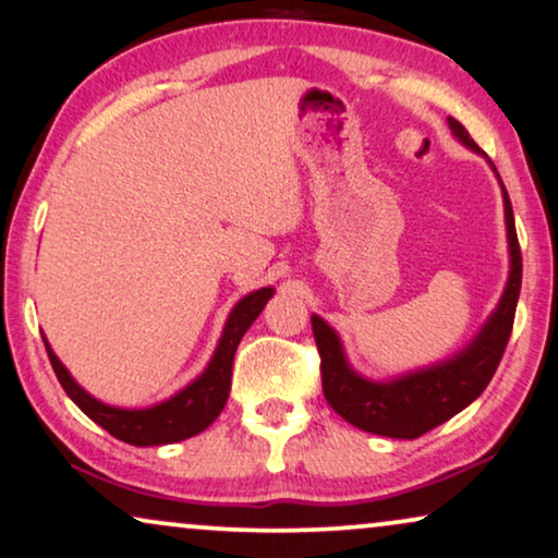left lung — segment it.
Returning a JSON list of instances; mask_svg holds the SVG:
<instances>
[{
  "label": "left lung",
  "instance_id": "obj_1",
  "mask_svg": "<svg viewBox=\"0 0 558 558\" xmlns=\"http://www.w3.org/2000/svg\"><path fill=\"white\" fill-rule=\"evenodd\" d=\"M449 128L464 145L480 153L477 143L464 130V124L449 119ZM502 196L510 240L508 288H505L500 306L485 324V329L480 331V337L454 360L423 369V373L400 377V380L388 385L367 383L347 367L337 333L322 318L311 316L316 349L318 356H322L324 398L352 426L369 430V434L390 436V439H418V436L441 426L444 421H449L451 415L470 405L493 380L505 347H508L512 322H515V306L523 278L521 244H518L515 217H512L510 196L505 185Z\"/></svg>",
  "mask_w": 558,
  "mask_h": 558
}]
</instances>
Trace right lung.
I'll return each mask as SVG.
<instances>
[{
  "instance_id": "obj_1",
  "label": "right lung",
  "mask_w": 558,
  "mask_h": 558,
  "mask_svg": "<svg viewBox=\"0 0 558 558\" xmlns=\"http://www.w3.org/2000/svg\"><path fill=\"white\" fill-rule=\"evenodd\" d=\"M270 295L272 288H263V291L244 295L232 314H229L225 337H221L217 354H214L206 373L196 383H191L189 388L178 392L175 398H170L155 408H145V411H122V408H111L94 400L88 392H84L73 383L69 369L58 362L53 349L46 341L50 365H53L58 383L63 385V390L69 392L73 403L94 423H99L104 430H109L114 439L132 444V447H158V444L191 439V436L202 434L206 426H211L214 418L221 413V408L227 405L229 388H232L236 344H240L244 331L259 316V311L265 308V303L270 301Z\"/></svg>"
}]
</instances>
